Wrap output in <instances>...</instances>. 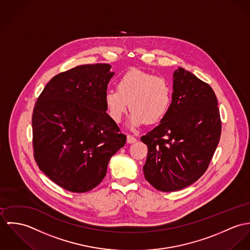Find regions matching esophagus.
I'll use <instances>...</instances> for the list:
<instances>
[{"instance_id":"esophagus-1","label":"esophagus","mask_w":250,"mask_h":250,"mask_svg":"<svg viewBox=\"0 0 250 250\" xmlns=\"http://www.w3.org/2000/svg\"><path fill=\"white\" fill-rule=\"evenodd\" d=\"M126 141H127V143H129V144H132V143H135L137 140H136V138H135L133 135H130V134H128V135L126 136Z\"/></svg>"}]
</instances>
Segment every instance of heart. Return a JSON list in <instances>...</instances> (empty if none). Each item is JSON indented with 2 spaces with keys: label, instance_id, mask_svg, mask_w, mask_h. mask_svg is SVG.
<instances>
[{
  "label": "heart",
  "instance_id": "b5f03b06",
  "mask_svg": "<svg viewBox=\"0 0 250 250\" xmlns=\"http://www.w3.org/2000/svg\"><path fill=\"white\" fill-rule=\"evenodd\" d=\"M171 99V86L165 78L137 69L123 75L117 89H108L104 95L108 114L116 123L123 120L129 104L132 126L161 121L170 107Z\"/></svg>",
  "mask_w": 250,
  "mask_h": 250
}]
</instances>
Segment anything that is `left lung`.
Segmentation results:
<instances>
[{
	"label": "left lung",
	"mask_w": 250,
	"mask_h": 250,
	"mask_svg": "<svg viewBox=\"0 0 250 250\" xmlns=\"http://www.w3.org/2000/svg\"><path fill=\"white\" fill-rule=\"evenodd\" d=\"M172 83L166 116L141 137L147 146L145 178L162 192L181 190L200 178L222 133L218 100L211 86L183 68L174 71Z\"/></svg>",
	"instance_id": "1"
}]
</instances>
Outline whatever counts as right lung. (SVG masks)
<instances>
[{
	"instance_id": "obj_1",
	"label": "right lung",
	"mask_w": 250,
	"mask_h": 250,
	"mask_svg": "<svg viewBox=\"0 0 250 250\" xmlns=\"http://www.w3.org/2000/svg\"><path fill=\"white\" fill-rule=\"evenodd\" d=\"M109 64L77 66L45 86L32 113V146L39 168L58 186L85 193L104 178L126 136L106 113Z\"/></svg>"
}]
</instances>
